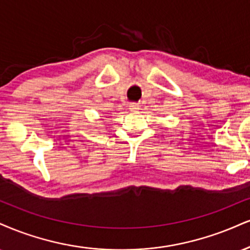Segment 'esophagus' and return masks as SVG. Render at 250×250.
Wrapping results in <instances>:
<instances>
[{
	"label": "esophagus",
	"instance_id": "34e87169",
	"mask_svg": "<svg viewBox=\"0 0 250 250\" xmlns=\"http://www.w3.org/2000/svg\"><path fill=\"white\" fill-rule=\"evenodd\" d=\"M129 109H130L131 112H136V110L140 109V106H138L137 104H135V102H133V104H129Z\"/></svg>",
	"mask_w": 250,
	"mask_h": 250
}]
</instances>
